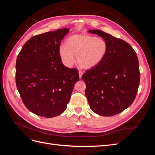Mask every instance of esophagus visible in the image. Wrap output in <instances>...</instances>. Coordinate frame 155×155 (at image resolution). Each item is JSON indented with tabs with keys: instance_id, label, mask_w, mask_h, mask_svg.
Segmentation results:
<instances>
[{
	"instance_id": "34e87169",
	"label": "esophagus",
	"mask_w": 155,
	"mask_h": 155,
	"mask_svg": "<svg viewBox=\"0 0 155 155\" xmlns=\"http://www.w3.org/2000/svg\"><path fill=\"white\" fill-rule=\"evenodd\" d=\"M83 72L82 71H79V78H81V76H82V75H83Z\"/></svg>"
}]
</instances>
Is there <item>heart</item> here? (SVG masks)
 Masks as SVG:
<instances>
[{"mask_svg": "<svg viewBox=\"0 0 155 155\" xmlns=\"http://www.w3.org/2000/svg\"><path fill=\"white\" fill-rule=\"evenodd\" d=\"M107 50V43L103 38L87 34H77L68 37L65 41V46H60L59 53L67 67H72L75 62V56H77L79 66L91 69L104 60Z\"/></svg>", "mask_w": 155, "mask_h": 155, "instance_id": "b5f03b06", "label": "heart"}]
</instances>
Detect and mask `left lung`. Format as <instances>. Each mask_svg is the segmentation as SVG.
<instances>
[{
    "label": "left lung",
    "instance_id": "1",
    "mask_svg": "<svg viewBox=\"0 0 155 155\" xmlns=\"http://www.w3.org/2000/svg\"><path fill=\"white\" fill-rule=\"evenodd\" d=\"M88 31L105 39L108 50L104 60L81 77L86 84L85 95L95 113L114 116L128 108L137 96L140 78L138 59L125 41L100 30Z\"/></svg>",
    "mask_w": 155,
    "mask_h": 155
}]
</instances>
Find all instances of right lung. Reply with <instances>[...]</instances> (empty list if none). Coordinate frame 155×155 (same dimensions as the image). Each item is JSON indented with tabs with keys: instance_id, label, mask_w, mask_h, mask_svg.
Masks as SVG:
<instances>
[{
	"instance_id": "right-lung-1",
	"label": "right lung",
	"mask_w": 155,
	"mask_h": 155,
	"mask_svg": "<svg viewBox=\"0 0 155 155\" xmlns=\"http://www.w3.org/2000/svg\"><path fill=\"white\" fill-rule=\"evenodd\" d=\"M68 31L62 28L32 37L17 56V90L27 109L39 116L62 114L79 81L78 70L65 67L59 56L61 42Z\"/></svg>"
}]
</instances>
